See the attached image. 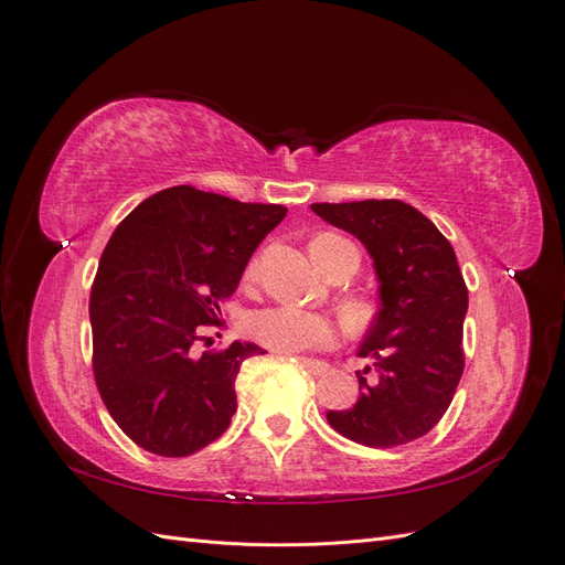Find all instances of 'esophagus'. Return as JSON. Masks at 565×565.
<instances>
[{"label": "esophagus", "instance_id": "obj_1", "mask_svg": "<svg viewBox=\"0 0 565 565\" xmlns=\"http://www.w3.org/2000/svg\"><path fill=\"white\" fill-rule=\"evenodd\" d=\"M297 361H299V363H301L306 370H309L311 374H324V372L330 370V365H328V363H322V361H313V358H303V355H299Z\"/></svg>", "mask_w": 565, "mask_h": 565}]
</instances>
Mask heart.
<instances>
[{"instance_id":"heart-1","label":"heart","mask_w":565,"mask_h":565,"mask_svg":"<svg viewBox=\"0 0 565 565\" xmlns=\"http://www.w3.org/2000/svg\"><path fill=\"white\" fill-rule=\"evenodd\" d=\"M330 241H344L339 235H320ZM316 237V241H320ZM259 262H252L245 270V282L256 280ZM249 334L262 347L276 353H303L313 349H330L337 341V324L328 318L313 311L295 309V306H273L254 313L249 320Z\"/></svg>"}]
</instances>
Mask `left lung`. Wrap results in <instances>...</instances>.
<instances>
[{
  "label": "left lung",
  "instance_id": "1",
  "mask_svg": "<svg viewBox=\"0 0 565 565\" xmlns=\"http://www.w3.org/2000/svg\"><path fill=\"white\" fill-rule=\"evenodd\" d=\"M311 210L361 241L380 280V313L358 355L361 398L328 422L367 448H398L446 415L465 372L461 330L469 292L448 237L401 200L318 202Z\"/></svg>",
  "mask_w": 565,
  "mask_h": 565
}]
</instances>
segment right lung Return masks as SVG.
<instances>
[{
    "mask_svg": "<svg viewBox=\"0 0 565 565\" xmlns=\"http://www.w3.org/2000/svg\"><path fill=\"white\" fill-rule=\"evenodd\" d=\"M285 214L174 185L119 221L92 287V365L110 417L139 448L185 457L228 429L237 372L264 351L233 341L200 353L198 341L224 324L218 303Z\"/></svg>",
    "mask_w": 565,
    "mask_h": 565,
    "instance_id": "right-lung-1",
    "label": "right lung"
}]
</instances>
